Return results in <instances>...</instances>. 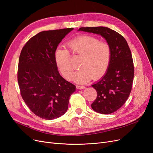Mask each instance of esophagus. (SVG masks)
<instances>
[{"instance_id":"esophagus-1","label":"esophagus","mask_w":153,"mask_h":153,"mask_svg":"<svg viewBox=\"0 0 153 153\" xmlns=\"http://www.w3.org/2000/svg\"><path fill=\"white\" fill-rule=\"evenodd\" d=\"M76 88L78 89H85V87L84 85H76Z\"/></svg>"}]
</instances>
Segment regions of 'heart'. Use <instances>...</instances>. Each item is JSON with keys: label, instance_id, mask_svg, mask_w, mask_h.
<instances>
[{"label": "heart", "instance_id": "heart-1", "mask_svg": "<svg viewBox=\"0 0 153 153\" xmlns=\"http://www.w3.org/2000/svg\"><path fill=\"white\" fill-rule=\"evenodd\" d=\"M66 47L68 49L58 47L54 52L55 63L66 79L71 80L74 72L70 53L82 57L80 70L73 77L76 82H86L92 78L98 79L108 70L112 57L108 43L94 36H82L69 40Z\"/></svg>", "mask_w": 153, "mask_h": 153}]
</instances>
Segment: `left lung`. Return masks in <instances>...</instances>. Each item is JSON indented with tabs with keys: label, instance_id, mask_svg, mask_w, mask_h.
<instances>
[{
	"label": "left lung",
	"instance_id": "obj_1",
	"mask_svg": "<svg viewBox=\"0 0 153 153\" xmlns=\"http://www.w3.org/2000/svg\"><path fill=\"white\" fill-rule=\"evenodd\" d=\"M79 30L100 34L111 47L112 57L108 70L92 85L97 97L91 107L100 114H112L125 103L132 89L134 65L131 50L124 37L108 27H81Z\"/></svg>",
	"mask_w": 153,
	"mask_h": 153
}]
</instances>
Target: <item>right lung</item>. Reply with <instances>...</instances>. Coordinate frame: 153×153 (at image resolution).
<instances>
[{
    "label": "right lung",
    "mask_w": 153,
    "mask_h": 153,
    "mask_svg": "<svg viewBox=\"0 0 153 153\" xmlns=\"http://www.w3.org/2000/svg\"><path fill=\"white\" fill-rule=\"evenodd\" d=\"M73 28L41 32L27 41L18 61L20 94L29 109L47 120L61 117L68 108L69 97L76 86L60 75L54 52Z\"/></svg>",
    "instance_id": "1"
}]
</instances>
